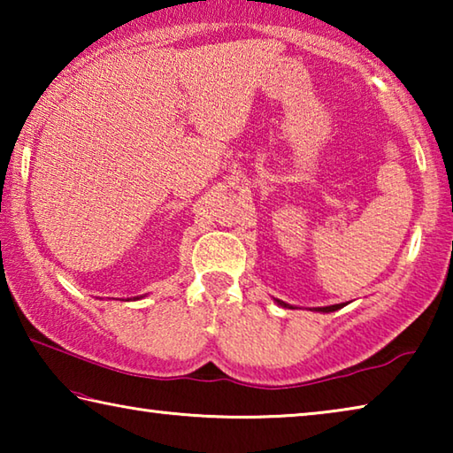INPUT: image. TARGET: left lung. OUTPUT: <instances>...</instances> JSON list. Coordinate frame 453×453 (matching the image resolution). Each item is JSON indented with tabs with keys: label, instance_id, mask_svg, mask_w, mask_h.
<instances>
[{
	"label": "left lung",
	"instance_id": "left-lung-1",
	"mask_svg": "<svg viewBox=\"0 0 453 453\" xmlns=\"http://www.w3.org/2000/svg\"><path fill=\"white\" fill-rule=\"evenodd\" d=\"M278 302V305H281V308H291L289 303H286V302H281V300H275ZM343 305L346 303H335V305H326V308H316V311H319V313H329V311H337V310H342Z\"/></svg>",
	"mask_w": 453,
	"mask_h": 453
}]
</instances>
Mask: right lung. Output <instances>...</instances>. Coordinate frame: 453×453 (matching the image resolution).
<instances>
[{
    "label": "right lung",
    "instance_id": "add662e5",
    "mask_svg": "<svg viewBox=\"0 0 453 453\" xmlns=\"http://www.w3.org/2000/svg\"><path fill=\"white\" fill-rule=\"evenodd\" d=\"M140 297H143V296H137V297H134V300H140ZM129 300H132V297H127L126 302H129Z\"/></svg>",
    "mask_w": 453,
    "mask_h": 453
}]
</instances>
